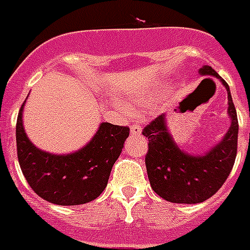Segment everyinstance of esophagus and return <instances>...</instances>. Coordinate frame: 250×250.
<instances>
[{"instance_id":"1","label":"esophagus","mask_w":250,"mask_h":250,"mask_svg":"<svg viewBox=\"0 0 250 250\" xmlns=\"http://www.w3.org/2000/svg\"><path fill=\"white\" fill-rule=\"evenodd\" d=\"M131 135H140L142 134V127H140L139 123H134V125H131Z\"/></svg>"}]
</instances>
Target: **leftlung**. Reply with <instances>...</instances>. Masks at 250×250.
Listing matches in <instances>:
<instances>
[{"label":"left lung","instance_id":"left-lung-1","mask_svg":"<svg viewBox=\"0 0 250 250\" xmlns=\"http://www.w3.org/2000/svg\"><path fill=\"white\" fill-rule=\"evenodd\" d=\"M203 77L219 79L228 94V131L208 151L189 153L175 142L167 123V115L158 116L143 130L148 138L146 167L149 184L160 197L177 204H197L219 191L233 168L237 153L238 122L228 83L213 68L204 64Z\"/></svg>","mask_w":250,"mask_h":250}]
</instances>
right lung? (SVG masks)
Returning <instances> with one entry per match:
<instances>
[{"label": "right lung", "mask_w": 250, "mask_h": 250, "mask_svg": "<svg viewBox=\"0 0 250 250\" xmlns=\"http://www.w3.org/2000/svg\"><path fill=\"white\" fill-rule=\"evenodd\" d=\"M25 103L17 118V155L33 191L57 205H79L97 199L106 188L130 130L102 122L82 148L70 153L47 152L27 138L22 119Z\"/></svg>", "instance_id": "1"}]
</instances>
